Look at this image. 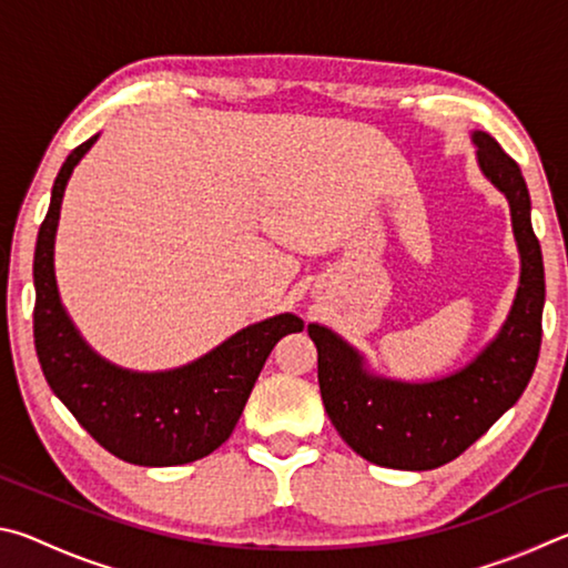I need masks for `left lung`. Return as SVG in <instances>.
<instances>
[{
	"label": "left lung",
	"instance_id": "8db88e82",
	"mask_svg": "<svg viewBox=\"0 0 568 568\" xmlns=\"http://www.w3.org/2000/svg\"><path fill=\"white\" fill-rule=\"evenodd\" d=\"M478 170L501 192L521 257L518 287L506 321L474 361L448 376L400 381L378 376L365 355L321 323L307 325L318 348L325 413L355 454L376 466L430 470L458 458L521 398L541 348L546 301L541 245L531 227L521 168L488 132H470Z\"/></svg>",
	"mask_w": 568,
	"mask_h": 568
}]
</instances>
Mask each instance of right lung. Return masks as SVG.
Masks as SVG:
<instances>
[{"instance_id":"add662e5","label":"right lung","mask_w":568,"mask_h":568,"mask_svg":"<svg viewBox=\"0 0 568 568\" xmlns=\"http://www.w3.org/2000/svg\"><path fill=\"white\" fill-rule=\"evenodd\" d=\"M94 134L70 152L34 250V348L42 373L80 426L134 466H180L213 454L233 434L275 343L303 331L293 313L247 325L200 358L170 371H130L92 348L74 328L54 277V237L64 187Z\"/></svg>"}]
</instances>
